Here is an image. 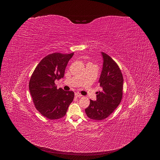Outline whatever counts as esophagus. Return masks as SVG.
I'll return each instance as SVG.
<instances>
[{
  "label": "esophagus",
  "instance_id": "esophagus-1",
  "mask_svg": "<svg viewBox=\"0 0 160 160\" xmlns=\"http://www.w3.org/2000/svg\"><path fill=\"white\" fill-rule=\"evenodd\" d=\"M75 96L77 98H81L82 96L81 94H80L79 93H75Z\"/></svg>",
  "mask_w": 160,
  "mask_h": 160
}]
</instances>
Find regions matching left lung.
Wrapping results in <instances>:
<instances>
[{"instance_id":"left-lung-1","label":"left lung","mask_w":160,"mask_h":160,"mask_svg":"<svg viewBox=\"0 0 160 160\" xmlns=\"http://www.w3.org/2000/svg\"><path fill=\"white\" fill-rule=\"evenodd\" d=\"M103 66L99 80L102 91L97 92L96 101L90 100L85 109L92 120H102L108 117L119 106L123 97V77L117 63L109 56L102 52Z\"/></svg>"}]
</instances>
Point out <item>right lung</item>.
<instances>
[{
	"instance_id": "right-lung-1",
	"label": "right lung",
	"mask_w": 160,
	"mask_h": 160,
	"mask_svg": "<svg viewBox=\"0 0 160 160\" xmlns=\"http://www.w3.org/2000/svg\"><path fill=\"white\" fill-rule=\"evenodd\" d=\"M74 53L55 52L43 58L33 72L29 90L36 109L49 120L62 118L74 98L73 91L57 88L54 81L63 78L65 68Z\"/></svg>"
}]
</instances>
